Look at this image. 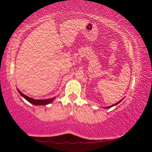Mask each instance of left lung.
I'll use <instances>...</instances> for the list:
<instances>
[{
    "instance_id": "1",
    "label": "left lung",
    "mask_w": 152,
    "mask_h": 152,
    "mask_svg": "<svg viewBox=\"0 0 152 152\" xmlns=\"http://www.w3.org/2000/svg\"><path fill=\"white\" fill-rule=\"evenodd\" d=\"M122 99H121V101H119V102H117V103H115V104H113V105H111V106H110V107H106V108H111V107H113V106H115V105H117V104H118L119 103H120V102H122Z\"/></svg>"
}]
</instances>
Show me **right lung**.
<instances>
[{
  "instance_id": "right-lung-1",
  "label": "right lung",
  "mask_w": 152,
  "mask_h": 152,
  "mask_svg": "<svg viewBox=\"0 0 152 152\" xmlns=\"http://www.w3.org/2000/svg\"><path fill=\"white\" fill-rule=\"evenodd\" d=\"M17 90L18 91V92H19V93L21 94L22 97H23L26 100L28 101V102H30V103L33 104L34 105H46L52 102H53L54 99L56 98V97H54L52 98L46 99H35L30 98V97H28V96L25 95L23 93H22L18 89H17Z\"/></svg>"
}]
</instances>
